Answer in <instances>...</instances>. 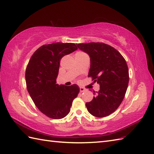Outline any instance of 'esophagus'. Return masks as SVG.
<instances>
[{"label":"esophagus","instance_id":"esophagus-1","mask_svg":"<svg viewBox=\"0 0 154 154\" xmlns=\"http://www.w3.org/2000/svg\"><path fill=\"white\" fill-rule=\"evenodd\" d=\"M87 90L85 89V88L83 87H80V92L81 93H83V92H85V91H86Z\"/></svg>","mask_w":154,"mask_h":154}]
</instances>
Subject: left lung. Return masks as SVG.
Returning <instances> with one entry per match:
<instances>
[{"mask_svg": "<svg viewBox=\"0 0 154 154\" xmlns=\"http://www.w3.org/2000/svg\"><path fill=\"white\" fill-rule=\"evenodd\" d=\"M78 48L90 57L88 77L100 85L93 100L86 103L93 116L103 118L110 115L120 105L129 82V72L126 60L115 48L104 43L78 44Z\"/></svg>", "mask_w": 154, "mask_h": 154, "instance_id": "left-lung-1", "label": "left lung"}]
</instances>
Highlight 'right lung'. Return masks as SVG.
<instances>
[{
    "label": "right lung",
    "instance_id": "obj_1",
    "mask_svg": "<svg viewBox=\"0 0 154 154\" xmlns=\"http://www.w3.org/2000/svg\"><path fill=\"white\" fill-rule=\"evenodd\" d=\"M77 50L73 43L44 45L34 52L28 62L25 74L28 93L38 109L51 119L66 116L79 93L76 84L65 86L56 83L61 59Z\"/></svg>",
    "mask_w": 154,
    "mask_h": 154
}]
</instances>
